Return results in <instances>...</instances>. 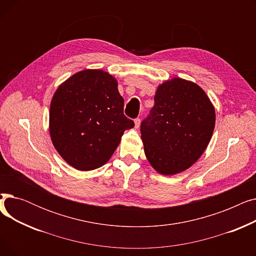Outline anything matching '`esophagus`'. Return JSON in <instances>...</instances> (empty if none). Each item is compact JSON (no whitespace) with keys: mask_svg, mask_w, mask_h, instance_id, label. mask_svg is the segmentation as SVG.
Wrapping results in <instances>:
<instances>
[{"mask_svg":"<svg viewBox=\"0 0 256 256\" xmlns=\"http://www.w3.org/2000/svg\"><path fill=\"white\" fill-rule=\"evenodd\" d=\"M134 122H135V128H138L140 126V124H141V119L140 118H136L135 120H134Z\"/></svg>","mask_w":256,"mask_h":256,"instance_id":"34e87169","label":"esophagus"}]
</instances>
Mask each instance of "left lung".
<instances>
[{
  "mask_svg": "<svg viewBox=\"0 0 256 256\" xmlns=\"http://www.w3.org/2000/svg\"><path fill=\"white\" fill-rule=\"evenodd\" d=\"M214 108L197 84L180 78L156 89L154 106L141 122L145 156L158 173L173 176L190 168L212 136Z\"/></svg>",
  "mask_w": 256,
  "mask_h": 256,
  "instance_id": "1",
  "label": "left lung"
}]
</instances>
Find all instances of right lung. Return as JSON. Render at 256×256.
I'll return each mask as SVG.
<instances>
[{"label": "right lung", "mask_w": 256, "mask_h": 256, "mask_svg": "<svg viewBox=\"0 0 256 256\" xmlns=\"http://www.w3.org/2000/svg\"><path fill=\"white\" fill-rule=\"evenodd\" d=\"M116 78L85 70L62 83L50 102V135L67 164L80 171L110 160L126 130L135 124L124 114V100Z\"/></svg>", "instance_id": "add662e5"}]
</instances>
